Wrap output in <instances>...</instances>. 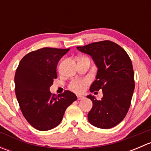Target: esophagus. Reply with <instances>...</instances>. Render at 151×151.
I'll list each match as a JSON object with an SVG mask.
<instances>
[{
	"instance_id": "1",
	"label": "esophagus",
	"mask_w": 151,
	"mask_h": 151,
	"mask_svg": "<svg viewBox=\"0 0 151 151\" xmlns=\"http://www.w3.org/2000/svg\"><path fill=\"white\" fill-rule=\"evenodd\" d=\"M83 99V96H80V95L77 96V99L78 100H81V99Z\"/></svg>"
}]
</instances>
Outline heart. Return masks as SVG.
Returning <instances> with one entry per match:
<instances>
[{"label": "heart", "mask_w": 151, "mask_h": 151, "mask_svg": "<svg viewBox=\"0 0 151 151\" xmlns=\"http://www.w3.org/2000/svg\"><path fill=\"white\" fill-rule=\"evenodd\" d=\"M88 83L86 79H75L68 85L70 89L76 93H81L84 91L85 85Z\"/></svg>", "instance_id": "1"}]
</instances>
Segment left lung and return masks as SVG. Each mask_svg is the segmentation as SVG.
I'll return each mask as SVG.
<instances>
[{
    "label": "left lung",
    "instance_id": "8db88e82",
    "mask_svg": "<svg viewBox=\"0 0 151 151\" xmlns=\"http://www.w3.org/2000/svg\"><path fill=\"white\" fill-rule=\"evenodd\" d=\"M77 48L91 55L98 68L90 91L101 89L103 92L101 100L87 96L93 102L88 121L100 129L114 127L123 121L130 107L135 86L132 60L122 47L111 41L94 42Z\"/></svg>",
    "mask_w": 151,
    "mask_h": 151
}]
</instances>
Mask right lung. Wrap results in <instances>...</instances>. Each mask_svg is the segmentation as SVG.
Segmentation results:
<instances>
[{
    "label": "right lung",
    "mask_w": 151,
    "mask_h": 151,
    "mask_svg": "<svg viewBox=\"0 0 151 151\" xmlns=\"http://www.w3.org/2000/svg\"><path fill=\"white\" fill-rule=\"evenodd\" d=\"M68 49L45 47L29 52L20 60L14 77L15 93L27 121L39 131L58 126L66 108L77 100L74 93L52 94L56 68Z\"/></svg>",
    "instance_id": "1"
}]
</instances>
